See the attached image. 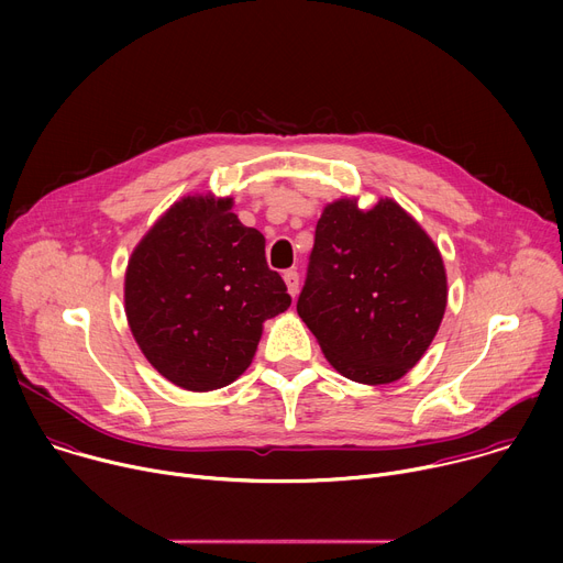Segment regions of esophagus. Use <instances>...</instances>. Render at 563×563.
Instances as JSON below:
<instances>
[{"mask_svg":"<svg viewBox=\"0 0 563 563\" xmlns=\"http://www.w3.org/2000/svg\"><path fill=\"white\" fill-rule=\"evenodd\" d=\"M283 280H285V285H287V291H289L291 296H296V294H298V272H296V269L283 272Z\"/></svg>","mask_w":563,"mask_h":563,"instance_id":"obj_1","label":"esophagus"}]
</instances>
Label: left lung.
<instances>
[{"instance_id":"left-lung-1","label":"left lung","mask_w":563,"mask_h":563,"mask_svg":"<svg viewBox=\"0 0 563 563\" xmlns=\"http://www.w3.org/2000/svg\"><path fill=\"white\" fill-rule=\"evenodd\" d=\"M445 302L441 254L396 202L325 207L296 311L343 376L398 380L430 347Z\"/></svg>"}]
</instances>
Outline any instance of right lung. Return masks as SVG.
<instances>
[{
    "label": "right lung",
    "mask_w": 563,
    "mask_h": 563,
    "mask_svg": "<svg viewBox=\"0 0 563 563\" xmlns=\"http://www.w3.org/2000/svg\"><path fill=\"white\" fill-rule=\"evenodd\" d=\"M131 332L148 363L191 391L229 385L258 347L263 323L291 296L265 258V235L231 198L176 202L135 247L124 283Z\"/></svg>",
    "instance_id": "1"
}]
</instances>
